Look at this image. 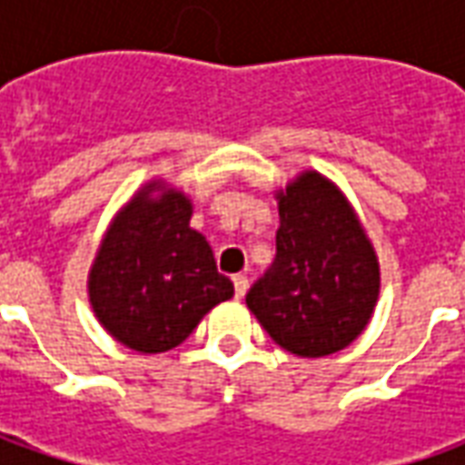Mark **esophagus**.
I'll return each mask as SVG.
<instances>
[{
  "mask_svg": "<svg viewBox=\"0 0 465 465\" xmlns=\"http://www.w3.org/2000/svg\"><path fill=\"white\" fill-rule=\"evenodd\" d=\"M233 292H236V299H243L246 292H249V279L243 273H236L233 276Z\"/></svg>",
  "mask_w": 465,
  "mask_h": 465,
  "instance_id": "34e87169",
  "label": "esophagus"
}]
</instances>
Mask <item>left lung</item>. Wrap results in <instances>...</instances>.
<instances>
[{
  "instance_id": "left-lung-1",
  "label": "left lung",
  "mask_w": 465,
  "mask_h": 465,
  "mask_svg": "<svg viewBox=\"0 0 465 465\" xmlns=\"http://www.w3.org/2000/svg\"><path fill=\"white\" fill-rule=\"evenodd\" d=\"M276 259L246 306L282 349L322 359L359 339L379 302L373 243L336 183L303 172L276 192Z\"/></svg>"
}]
</instances>
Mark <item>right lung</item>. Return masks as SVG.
<instances>
[{"mask_svg": "<svg viewBox=\"0 0 465 465\" xmlns=\"http://www.w3.org/2000/svg\"><path fill=\"white\" fill-rule=\"evenodd\" d=\"M189 196L152 182L116 213L89 269V302L116 341L139 353L173 349L233 283L216 272L213 252L189 226Z\"/></svg>", "mask_w": 465, "mask_h": 465, "instance_id": "add662e5", "label": "right lung"}]
</instances>
